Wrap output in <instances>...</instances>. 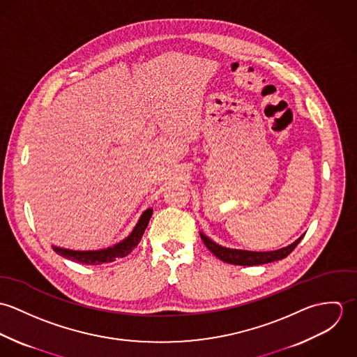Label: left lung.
Instances as JSON below:
<instances>
[{
  "instance_id": "8db88e82",
  "label": "left lung",
  "mask_w": 357,
  "mask_h": 357,
  "mask_svg": "<svg viewBox=\"0 0 357 357\" xmlns=\"http://www.w3.org/2000/svg\"><path fill=\"white\" fill-rule=\"evenodd\" d=\"M201 238L204 241L206 248L215 255L217 258H220L224 262L228 264H234V265H261V264H268V262H273L278 259H283L287 255H290L297 245L301 242V239L304 238V235L301 238H298L294 243H291L287 248H283L280 250H273V252H248V250H234V249H227L222 246H218L217 243H214L213 241H210L208 238H206L204 234H201Z\"/></svg>"
}]
</instances>
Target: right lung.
<instances>
[{
  "label": "right lung",
  "instance_id": "obj_1",
  "mask_svg": "<svg viewBox=\"0 0 357 357\" xmlns=\"http://www.w3.org/2000/svg\"><path fill=\"white\" fill-rule=\"evenodd\" d=\"M153 214V208H147L143 215L140 217L137 225L135 227L133 232L130 234V236H128L125 241H122L121 243L115 245L114 248H108L105 250H99V252H74V250H66V249H60V248H53V250L57 255H63L71 261L79 262V264H85V265H99L102 262H111L115 258H122L129 255L142 241V236L149 225V221L151 218Z\"/></svg>",
  "mask_w": 357,
  "mask_h": 357
}]
</instances>
